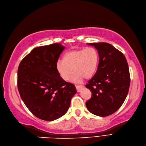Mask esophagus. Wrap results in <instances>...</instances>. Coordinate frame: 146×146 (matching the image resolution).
Listing matches in <instances>:
<instances>
[{"instance_id":"34e87169","label":"esophagus","mask_w":146,"mask_h":146,"mask_svg":"<svg viewBox=\"0 0 146 146\" xmlns=\"http://www.w3.org/2000/svg\"><path fill=\"white\" fill-rule=\"evenodd\" d=\"M76 88L77 91L80 92L81 91V89L84 88V86H83V85H76Z\"/></svg>"}]
</instances>
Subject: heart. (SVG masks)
Wrapping results in <instances>:
<instances>
[{
	"instance_id": "obj_1",
	"label": "heart",
	"mask_w": 146,
	"mask_h": 146,
	"mask_svg": "<svg viewBox=\"0 0 146 146\" xmlns=\"http://www.w3.org/2000/svg\"><path fill=\"white\" fill-rule=\"evenodd\" d=\"M99 55L92 47L70 51L63 55L62 62L57 63L56 68L63 80L68 81L74 73L72 80L80 82L83 78H91L98 69Z\"/></svg>"
}]
</instances>
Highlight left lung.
<instances>
[{"mask_svg":"<svg viewBox=\"0 0 146 146\" xmlns=\"http://www.w3.org/2000/svg\"><path fill=\"white\" fill-rule=\"evenodd\" d=\"M98 50V70L86 87L91 98L86 102L88 110L99 117H107L118 110L128 95L130 74L127 60L112 45L106 42L89 44Z\"/></svg>","mask_w":146,"mask_h":146,"instance_id":"1","label":"left lung"}]
</instances>
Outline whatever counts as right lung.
Wrapping results in <instances>:
<instances>
[{"label": "right lung", "instance_id": "add662e5", "mask_svg": "<svg viewBox=\"0 0 146 146\" xmlns=\"http://www.w3.org/2000/svg\"><path fill=\"white\" fill-rule=\"evenodd\" d=\"M64 48L59 43L36 47L18 66L17 86L21 98L29 110L43 120L51 121L64 115L77 92L56 68Z\"/></svg>", "mask_w": 146, "mask_h": 146}]
</instances>
